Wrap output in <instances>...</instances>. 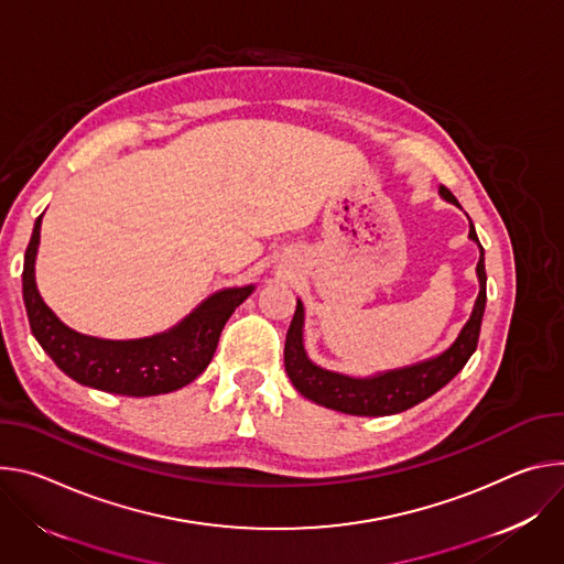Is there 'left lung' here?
<instances>
[{
    "label": "left lung",
    "mask_w": 564,
    "mask_h": 564,
    "mask_svg": "<svg viewBox=\"0 0 564 564\" xmlns=\"http://www.w3.org/2000/svg\"><path fill=\"white\" fill-rule=\"evenodd\" d=\"M440 195L451 204H457L448 187H440ZM459 206V204H457ZM468 237L479 246V262H477V278H479V295L475 300L473 314L464 329L459 332L457 340L440 356L421 360L410 367L390 369L373 373L367 379L345 377V373L329 371L311 362L304 343H302V327H304V306L297 300L295 316L286 332L284 343V367L295 390L314 401L318 405L356 414V416H386L403 412L434 392H440L446 383H451L457 373L464 369L473 351L477 349L481 318L486 308V269H484V248L470 221Z\"/></svg>",
    "instance_id": "1"
}]
</instances>
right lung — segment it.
I'll return each instance as SVG.
<instances>
[{
	"label": "right lung",
	"mask_w": 564,
	"mask_h": 564,
	"mask_svg": "<svg viewBox=\"0 0 564 564\" xmlns=\"http://www.w3.org/2000/svg\"><path fill=\"white\" fill-rule=\"evenodd\" d=\"M42 215L35 219L24 256L22 295L31 332L53 362L74 381L124 397H154L193 383L210 365L232 311L253 284L213 293L176 327L137 340H102L69 329L44 304L35 284V256Z\"/></svg>",
	"instance_id": "right-lung-1"
}]
</instances>
